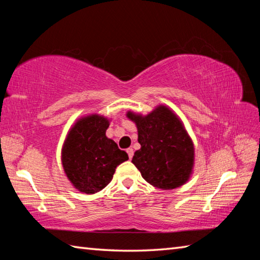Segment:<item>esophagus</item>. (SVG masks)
I'll list each match as a JSON object with an SVG mask.
<instances>
[{
    "label": "esophagus",
    "instance_id": "esophagus-1",
    "mask_svg": "<svg viewBox=\"0 0 260 260\" xmlns=\"http://www.w3.org/2000/svg\"><path fill=\"white\" fill-rule=\"evenodd\" d=\"M126 152H127V154H128V157L132 159V157H133V155H134V150H133V148H132V147L127 148Z\"/></svg>",
    "mask_w": 260,
    "mask_h": 260
}]
</instances>
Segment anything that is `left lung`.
Here are the masks:
<instances>
[{
	"instance_id": "8db88e82",
	"label": "left lung",
	"mask_w": 260,
	"mask_h": 260,
	"mask_svg": "<svg viewBox=\"0 0 260 260\" xmlns=\"http://www.w3.org/2000/svg\"><path fill=\"white\" fill-rule=\"evenodd\" d=\"M126 116L137 127L141 148L132 162L143 179L162 190L186 183L194 164V145L178 115L159 105L145 116L133 112Z\"/></svg>"
}]
</instances>
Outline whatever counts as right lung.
<instances>
[{
  "label": "right lung",
  "instance_id": "add662e5",
  "mask_svg": "<svg viewBox=\"0 0 260 260\" xmlns=\"http://www.w3.org/2000/svg\"><path fill=\"white\" fill-rule=\"evenodd\" d=\"M109 120L98 114L81 117L68 132L61 151V162L77 190L93 194L113 179L116 168L128 159L125 151L108 139Z\"/></svg>",
  "mask_w": 260,
  "mask_h": 260
}]
</instances>
